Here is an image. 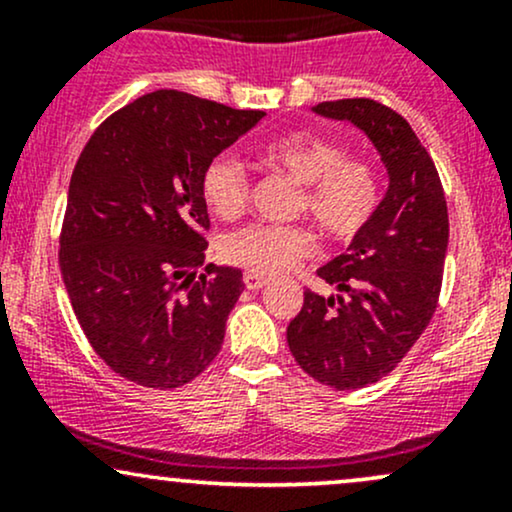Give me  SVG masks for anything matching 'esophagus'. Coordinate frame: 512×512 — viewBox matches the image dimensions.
<instances>
[{
	"mask_svg": "<svg viewBox=\"0 0 512 512\" xmlns=\"http://www.w3.org/2000/svg\"><path fill=\"white\" fill-rule=\"evenodd\" d=\"M243 281H245V286H248L250 291H257V289H262L264 284H267V276H262V274H255V272H245V276H243Z\"/></svg>",
	"mask_w": 512,
	"mask_h": 512,
	"instance_id": "1",
	"label": "esophagus"
}]
</instances>
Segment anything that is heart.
<instances>
[{"mask_svg": "<svg viewBox=\"0 0 512 512\" xmlns=\"http://www.w3.org/2000/svg\"><path fill=\"white\" fill-rule=\"evenodd\" d=\"M264 163L301 182L298 211L308 214L334 243H349L366 231L383 197V182L366 158L346 156L344 146L322 137L289 134L262 149ZM202 197L221 219H236L248 207L250 178L233 154L214 156L202 170ZM221 252L248 272L272 276L296 267L315 252L308 226L250 223L226 233Z\"/></svg>", "mask_w": 512, "mask_h": 512, "instance_id": "heart-1", "label": "heart"}]
</instances>
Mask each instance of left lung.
I'll return each mask as SVG.
<instances>
[{"label": "left lung", "instance_id": "obj_1", "mask_svg": "<svg viewBox=\"0 0 512 512\" xmlns=\"http://www.w3.org/2000/svg\"><path fill=\"white\" fill-rule=\"evenodd\" d=\"M313 110L366 132L390 175L366 231L317 269L337 296L305 289L301 313L286 330L291 354L310 378L358 390L392 373L436 313L448 204L433 158L395 110L370 98L325 101Z\"/></svg>", "mask_w": 512, "mask_h": 512}]
</instances>
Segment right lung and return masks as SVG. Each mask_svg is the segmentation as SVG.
I'll return each instance as SVG.
<instances>
[{
  "mask_svg": "<svg viewBox=\"0 0 512 512\" xmlns=\"http://www.w3.org/2000/svg\"><path fill=\"white\" fill-rule=\"evenodd\" d=\"M264 117L154 91L91 134L60 233V269L88 344L125 380L175 390L221 351L243 274L204 264L202 170Z\"/></svg>",
  "mask_w": 512,
  "mask_h": 512,
  "instance_id": "obj_1",
  "label": "right lung"
}]
</instances>
